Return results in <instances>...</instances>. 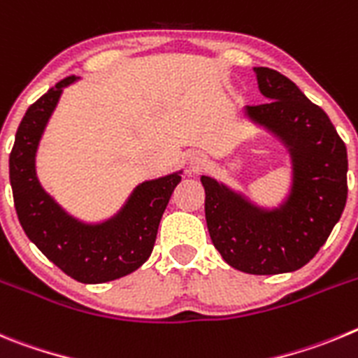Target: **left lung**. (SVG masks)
<instances>
[{
	"label": "left lung",
	"mask_w": 358,
	"mask_h": 358,
	"mask_svg": "<svg viewBox=\"0 0 358 358\" xmlns=\"http://www.w3.org/2000/svg\"><path fill=\"white\" fill-rule=\"evenodd\" d=\"M253 71L267 101L250 105L248 114L291 148L292 192L278 210L264 212L201 176L205 217L224 262L250 275H278L314 259L341 219L348 198V153L330 117L294 82L269 67Z\"/></svg>",
	"instance_id": "obj_1"
}]
</instances>
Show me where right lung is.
Instances as JSON below:
<instances>
[{"label":"right lung","mask_w":358,"mask_h":358,"mask_svg":"<svg viewBox=\"0 0 358 358\" xmlns=\"http://www.w3.org/2000/svg\"><path fill=\"white\" fill-rule=\"evenodd\" d=\"M75 76L60 80L27 110L10 151V185L19 223L28 239L67 276L101 283L130 275L155 246L157 230L180 173L141 183L124 208L103 224H82L43 191L35 176V151L62 89Z\"/></svg>","instance_id":"1"}]
</instances>
